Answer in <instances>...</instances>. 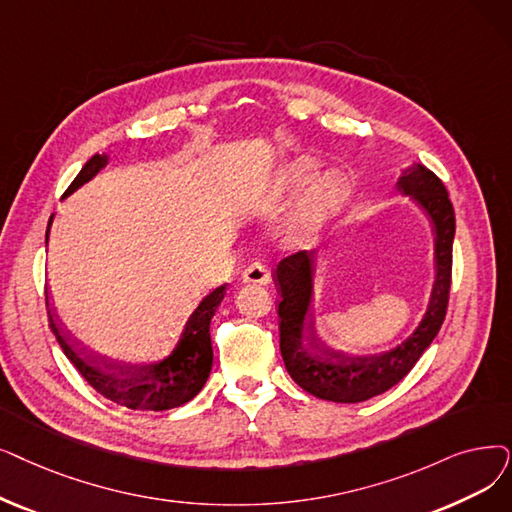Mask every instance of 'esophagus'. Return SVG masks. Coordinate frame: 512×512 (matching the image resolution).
Listing matches in <instances>:
<instances>
[{
  "label": "esophagus",
  "mask_w": 512,
  "mask_h": 512,
  "mask_svg": "<svg viewBox=\"0 0 512 512\" xmlns=\"http://www.w3.org/2000/svg\"><path fill=\"white\" fill-rule=\"evenodd\" d=\"M242 282H251V284H268L270 282V270L265 268L263 263L255 261L247 265L242 272Z\"/></svg>",
  "instance_id": "1"
}]
</instances>
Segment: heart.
<instances>
[{
  "label": "heart",
  "instance_id": "heart-1",
  "mask_svg": "<svg viewBox=\"0 0 512 512\" xmlns=\"http://www.w3.org/2000/svg\"><path fill=\"white\" fill-rule=\"evenodd\" d=\"M318 171V163L314 159H299L284 167L274 182V194L284 196L293 194L305 188ZM351 190L349 177L339 169H328L322 175H318L314 184L309 186L303 203L295 211L291 219V236L293 238H309L314 236L324 221L341 209V205L347 201Z\"/></svg>",
  "mask_w": 512,
  "mask_h": 512
}]
</instances>
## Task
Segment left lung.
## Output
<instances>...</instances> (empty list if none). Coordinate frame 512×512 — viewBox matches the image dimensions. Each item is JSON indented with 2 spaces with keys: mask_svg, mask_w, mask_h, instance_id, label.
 I'll list each match as a JSON object with an SVG mask.
<instances>
[{
  "mask_svg": "<svg viewBox=\"0 0 512 512\" xmlns=\"http://www.w3.org/2000/svg\"><path fill=\"white\" fill-rule=\"evenodd\" d=\"M397 190L412 196L435 236V282L429 307L412 335L383 353L351 355L320 347L309 335V305L314 297L318 251H299L276 265L280 291V351L293 381L307 393L339 404H358L397 385L433 343L446 318L452 284V242L456 232L454 207L446 186L425 165L414 163L397 180Z\"/></svg>",
  "mask_w": 512,
  "mask_h": 512,
  "instance_id": "left-lung-1",
  "label": "left lung"
}]
</instances>
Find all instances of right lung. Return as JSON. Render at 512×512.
Here are the masks:
<instances>
[{
	"mask_svg": "<svg viewBox=\"0 0 512 512\" xmlns=\"http://www.w3.org/2000/svg\"><path fill=\"white\" fill-rule=\"evenodd\" d=\"M106 163V154H94V157L83 165L73 184L66 188L62 198L73 194L85 182H90L102 167H106ZM52 219L54 215L50 217L46 242L50 238ZM224 295L226 284H221L194 307L180 332V337L169 345V349L163 355L140 364L115 362L102 358V355L90 349L79 347V343H75L66 335L64 328H60L58 320L52 316L48 299L46 305L50 328L58 345L87 383H90L100 395H104L110 402H115L119 406L131 410L161 412L184 406L205 387L213 366L209 324Z\"/></svg>",
	"mask_w": 512,
	"mask_h": 512,
	"instance_id": "1",
	"label": "right lung"
}]
</instances>
